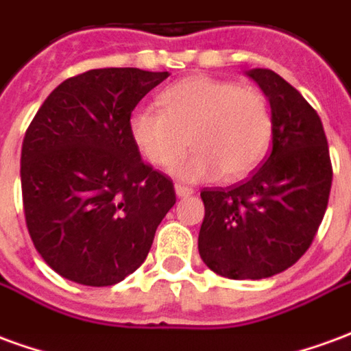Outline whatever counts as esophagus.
I'll return each instance as SVG.
<instances>
[{
    "label": "esophagus",
    "instance_id": "1",
    "mask_svg": "<svg viewBox=\"0 0 351 351\" xmlns=\"http://www.w3.org/2000/svg\"><path fill=\"white\" fill-rule=\"evenodd\" d=\"M175 191L178 197H190L191 193H193V188L184 186V184H175Z\"/></svg>",
    "mask_w": 351,
    "mask_h": 351
}]
</instances>
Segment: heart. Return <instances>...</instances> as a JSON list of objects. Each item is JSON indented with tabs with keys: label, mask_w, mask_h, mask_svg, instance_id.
Here are the masks:
<instances>
[{
	"label": "heart",
	"mask_w": 351,
	"mask_h": 351,
	"mask_svg": "<svg viewBox=\"0 0 351 351\" xmlns=\"http://www.w3.org/2000/svg\"><path fill=\"white\" fill-rule=\"evenodd\" d=\"M161 110L141 107L130 116V135L156 167L173 165L190 143L193 152L173 173L184 180H226L248 175L272 135L265 95L231 80L188 77L160 95Z\"/></svg>",
	"instance_id": "b5f03b06"
}]
</instances>
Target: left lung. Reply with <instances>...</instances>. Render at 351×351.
<instances>
[{
	"mask_svg": "<svg viewBox=\"0 0 351 351\" xmlns=\"http://www.w3.org/2000/svg\"><path fill=\"white\" fill-rule=\"evenodd\" d=\"M248 77L271 105V152L248 180L201 191L199 254L231 280L269 278L297 263L324 220L332 182L327 137L308 101L271 69Z\"/></svg>",
	"mask_w": 351,
	"mask_h": 351,
	"instance_id": "obj_1",
	"label": "left lung"
}]
</instances>
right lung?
<instances>
[{"label": "right lung", "mask_w": 351, "mask_h": 351, "mask_svg": "<svg viewBox=\"0 0 351 351\" xmlns=\"http://www.w3.org/2000/svg\"><path fill=\"white\" fill-rule=\"evenodd\" d=\"M167 77L92 69L64 80L29 123L20 158L26 226L60 276L112 286L148 256L176 195L173 180L141 160L130 116Z\"/></svg>", "instance_id": "add662e5"}]
</instances>
